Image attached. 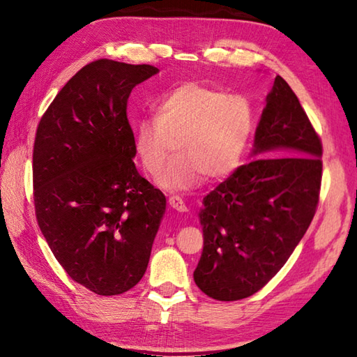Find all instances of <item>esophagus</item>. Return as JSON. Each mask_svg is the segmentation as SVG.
<instances>
[{
	"mask_svg": "<svg viewBox=\"0 0 357 357\" xmlns=\"http://www.w3.org/2000/svg\"><path fill=\"white\" fill-rule=\"evenodd\" d=\"M168 204H170L174 211L187 212V206L184 203V199L181 197H170V198H168Z\"/></svg>",
	"mask_w": 357,
	"mask_h": 357,
	"instance_id": "esophagus-1",
	"label": "esophagus"
}]
</instances>
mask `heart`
<instances>
[{
  "mask_svg": "<svg viewBox=\"0 0 357 357\" xmlns=\"http://www.w3.org/2000/svg\"><path fill=\"white\" fill-rule=\"evenodd\" d=\"M255 125V107L246 96L184 82L164 96L156 116L135 125L134 150L146 173L158 178L178 144L179 156L159 185L170 192L190 190L204 174L222 179L242 164Z\"/></svg>",
  "mask_w": 357,
  "mask_h": 357,
  "instance_id": "b5f03b06",
  "label": "heart"
}]
</instances>
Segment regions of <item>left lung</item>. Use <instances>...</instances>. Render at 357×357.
<instances>
[{
	"label": "left lung",
	"instance_id": "obj_1",
	"mask_svg": "<svg viewBox=\"0 0 357 357\" xmlns=\"http://www.w3.org/2000/svg\"><path fill=\"white\" fill-rule=\"evenodd\" d=\"M248 164L203 199L204 246L195 284L218 301L261 290L312 222L321 183V144L281 76L265 98Z\"/></svg>",
	"mask_w": 357,
	"mask_h": 357
}]
</instances>
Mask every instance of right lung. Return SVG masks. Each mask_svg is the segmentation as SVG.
Instances as JSON below:
<instances>
[{"label":"right lung","instance_id":"add662e5","mask_svg":"<svg viewBox=\"0 0 357 357\" xmlns=\"http://www.w3.org/2000/svg\"><path fill=\"white\" fill-rule=\"evenodd\" d=\"M151 66L100 59L63 86L37 128L36 215L71 280L96 295L128 291L145 275L167 199L134 165L126 109Z\"/></svg>","mask_w":357,"mask_h":357}]
</instances>
